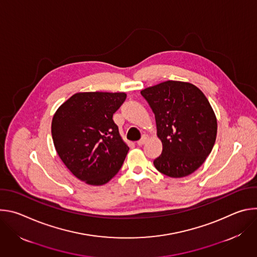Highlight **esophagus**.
<instances>
[{"label": "esophagus", "mask_w": 257, "mask_h": 257, "mask_svg": "<svg viewBox=\"0 0 257 257\" xmlns=\"http://www.w3.org/2000/svg\"><path fill=\"white\" fill-rule=\"evenodd\" d=\"M148 140H149V136H148V135H143L142 138H141L139 141H137V145L141 146V145H143Z\"/></svg>", "instance_id": "obj_1"}]
</instances>
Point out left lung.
I'll return each instance as SVG.
<instances>
[{
	"label": "left lung",
	"instance_id": "1",
	"mask_svg": "<svg viewBox=\"0 0 257 257\" xmlns=\"http://www.w3.org/2000/svg\"><path fill=\"white\" fill-rule=\"evenodd\" d=\"M140 92L155 113L163 143L156 169L171 178L191 175L205 162L216 138V117L206 96L194 84L175 80Z\"/></svg>",
	"mask_w": 257,
	"mask_h": 257
}]
</instances>
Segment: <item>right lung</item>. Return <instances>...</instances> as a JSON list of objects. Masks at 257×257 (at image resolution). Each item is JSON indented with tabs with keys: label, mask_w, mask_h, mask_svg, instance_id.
Masks as SVG:
<instances>
[{
	"label": "right lung",
	"mask_w": 257,
	"mask_h": 257,
	"mask_svg": "<svg viewBox=\"0 0 257 257\" xmlns=\"http://www.w3.org/2000/svg\"><path fill=\"white\" fill-rule=\"evenodd\" d=\"M125 98V92H77L53 117L52 136L60 159L88 185L107 183L128 154V145L113 120Z\"/></svg>",
	"instance_id": "right-lung-1"
}]
</instances>
